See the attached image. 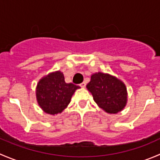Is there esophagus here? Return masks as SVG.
<instances>
[{
	"instance_id": "obj_1",
	"label": "esophagus",
	"mask_w": 160,
	"mask_h": 160,
	"mask_svg": "<svg viewBox=\"0 0 160 160\" xmlns=\"http://www.w3.org/2000/svg\"><path fill=\"white\" fill-rule=\"evenodd\" d=\"M80 87H81L82 88H84L85 87H86V82H83V83L80 84Z\"/></svg>"
}]
</instances>
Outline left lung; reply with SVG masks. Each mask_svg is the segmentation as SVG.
Instances as JSON below:
<instances>
[{
    "label": "left lung",
    "instance_id": "8db88e82",
    "mask_svg": "<svg viewBox=\"0 0 160 160\" xmlns=\"http://www.w3.org/2000/svg\"><path fill=\"white\" fill-rule=\"evenodd\" d=\"M87 89L91 93L98 107L108 114L120 112L128 102L125 84L109 73L98 72L92 74Z\"/></svg>",
    "mask_w": 160,
    "mask_h": 160
}]
</instances>
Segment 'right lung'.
<instances>
[{
  "label": "right lung",
  "mask_w": 160,
  "mask_h": 160,
  "mask_svg": "<svg viewBox=\"0 0 160 160\" xmlns=\"http://www.w3.org/2000/svg\"><path fill=\"white\" fill-rule=\"evenodd\" d=\"M80 88L72 83H66L61 71L49 72L42 77L37 83V102L45 113L56 115L67 108L73 93Z\"/></svg>",
  "instance_id": "add662e5"
}]
</instances>
